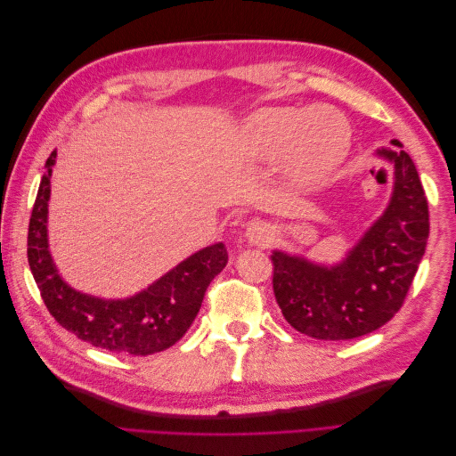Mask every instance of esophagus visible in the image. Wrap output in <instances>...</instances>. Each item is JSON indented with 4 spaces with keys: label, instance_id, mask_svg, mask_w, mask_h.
I'll use <instances>...</instances> for the list:
<instances>
[{
    "label": "esophagus",
    "instance_id": "34e87169",
    "mask_svg": "<svg viewBox=\"0 0 456 456\" xmlns=\"http://www.w3.org/2000/svg\"><path fill=\"white\" fill-rule=\"evenodd\" d=\"M273 236V228L262 220H256V223H251L249 228L245 230V240L251 245H266L270 243Z\"/></svg>",
    "mask_w": 456,
    "mask_h": 456
}]
</instances>
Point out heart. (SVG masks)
I'll list each match as a JSON object with an SVG mask.
<instances>
[{"label":"heart","mask_w":456,"mask_h":456,"mask_svg":"<svg viewBox=\"0 0 456 456\" xmlns=\"http://www.w3.org/2000/svg\"><path fill=\"white\" fill-rule=\"evenodd\" d=\"M350 126L335 110L262 108L243 123L240 148L251 161H273L285 156L287 173L300 188L327 183L346 159Z\"/></svg>","instance_id":"heart-1"}]
</instances>
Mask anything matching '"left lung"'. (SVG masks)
<instances>
[{"mask_svg": "<svg viewBox=\"0 0 456 456\" xmlns=\"http://www.w3.org/2000/svg\"><path fill=\"white\" fill-rule=\"evenodd\" d=\"M379 148L394 167L384 213L337 265L272 251L273 295L287 323L317 340H348L372 333L402 308L426 251L430 216L417 167L403 144Z\"/></svg>", "mask_w": 456, "mask_h": 456, "instance_id": "left-lung-1", "label": "left lung"}]
</instances>
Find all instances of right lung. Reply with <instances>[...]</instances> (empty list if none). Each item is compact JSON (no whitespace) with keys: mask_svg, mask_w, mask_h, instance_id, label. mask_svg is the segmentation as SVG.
Instances as JSON below:
<instances>
[{"mask_svg":"<svg viewBox=\"0 0 456 456\" xmlns=\"http://www.w3.org/2000/svg\"><path fill=\"white\" fill-rule=\"evenodd\" d=\"M57 151L47 158L28 226V265L49 314L66 330L96 348L150 355L171 348L194 323L207 287L224 270L223 241L203 247L127 298H102L68 285L49 253L47 216Z\"/></svg>","mask_w":456,"mask_h":456,"instance_id":"1","label":"right lung"}]
</instances>
